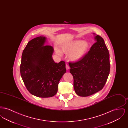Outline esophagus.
Here are the masks:
<instances>
[{"label": "esophagus", "instance_id": "1", "mask_svg": "<svg viewBox=\"0 0 128 128\" xmlns=\"http://www.w3.org/2000/svg\"><path fill=\"white\" fill-rule=\"evenodd\" d=\"M66 69H67V70H69V68H70V66H69L68 65H66Z\"/></svg>", "mask_w": 128, "mask_h": 128}]
</instances>
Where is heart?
<instances>
[{
    "instance_id": "1",
    "label": "heart",
    "mask_w": 128,
    "mask_h": 128,
    "mask_svg": "<svg viewBox=\"0 0 128 128\" xmlns=\"http://www.w3.org/2000/svg\"><path fill=\"white\" fill-rule=\"evenodd\" d=\"M90 48V44L87 41L81 42L75 40L70 42L64 43L61 46V52L69 55V58L72 61H79L81 60ZM58 55L61 56V53L58 50L56 51Z\"/></svg>"
}]
</instances>
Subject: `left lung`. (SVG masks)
<instances>
[{"label":"left lung","instance_id":"left-lung-1","mask_svg":"<svg viewBox=\"0 0 128 128\" xmlns=\"http://www.w3.org/2000/svg\"><path fill=\"white\" fill-rule=\"evenodd\" d=\"M96 43L79 61L69 62L74 88L80 96L92 95L103 88L110 70V53L103 38L94 37Z\"/></svg>","mask_w":128,"mask_h":128}]
</instances>
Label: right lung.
Masks as SVG:
<instances>
[{"label":"right lung","mask_w":128,"mask_h":128,"mask_svg":"<svg viewBox=\"0 0 128 128\" xmlns=\"http://www.w3.org/2000/svg\"><path fill=\"white\" fill-rule=\"evenodd\" d=\"M46 38L40 36L27 44L22 55L20 75L30 94L37 97L51 98L58 90L60 80L66 72L64 61L56 63L52 58L54 48L44 45Z\"/></svg>","instance_id":"1"}]
</instances>
